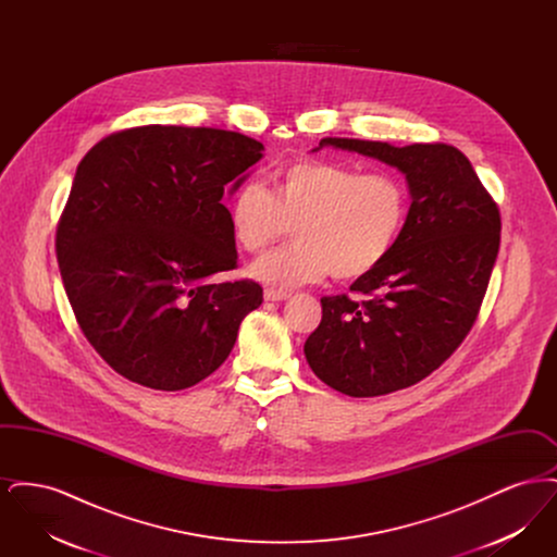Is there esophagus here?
Here are the masks:
<instances>
[{
	"label": "esophagus",
	"mask_w": 557,
	"mask_h": 557,
	"mask_svg": "<svg viewBox=\"0 0 557 557\" xmlns=\"http://www.w3.org/2000/svg\"><path fill=\"white\" fill-rule=\"evenodd\" d=\"M290 298V292L277 290V288H265V300H286Z\"/></svg>",
	"instance_id": "34e87169"
}]
</instances>
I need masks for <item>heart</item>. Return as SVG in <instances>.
I'll return each mask as SVG.
<instances>
[{
    "mask_svg": "<svg viewBox=\"0 0 557 557\" xmlns=\"http://www.w3.org/2000/svg\"><path fill=\"white\" fill-rule=\"evenodd\" d=\"M411 196L391 171L361 173L334 160H294L271 187L246 182L227 202L239 248L263 255L292 232L296 242L255 263L250 273L294 288L325 275L350 282L382 265L405 232Z\"/></svg>",
    "mask_w": 557,
    "mask_h": 557,
    "instance_id": "obj_1",
    "label": "heart"
}]
</instances>
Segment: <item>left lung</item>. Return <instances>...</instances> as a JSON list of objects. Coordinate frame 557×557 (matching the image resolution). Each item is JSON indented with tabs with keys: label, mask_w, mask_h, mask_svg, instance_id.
I'll return each instance as SVG.
<instances>
[{
	"label": "left lung",
	"mask_w": 557,
	"mask_h": 557,
	"mask_svg": "<svg viewBox=\"0 0 557 557\" xmlns=\"http://www.w3.org/2000/svg\"><path fill=\"white\" fill-rule=\"evenodd\" d=\"M405 173L411 209L393 255L321 298L305 355L321 382L348 397H380L438 370L470 334L502 242V214L474 166L449 144L391 146L323 137Z\"/></svg>",
	"instance_id": "obj_1"
}]
</instances>
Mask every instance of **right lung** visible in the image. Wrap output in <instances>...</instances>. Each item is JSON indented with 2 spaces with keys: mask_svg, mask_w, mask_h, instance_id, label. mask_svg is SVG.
<instances>
[{
  "mask_svg": "<svg viewBox=\"0 0 557 557\" xmlns=\"http://www.w3.org/2000/svg\"><path fill=\"white\" fill-rule=\"evenodd\" d=\"M261 152L242 133L144 125L81 160L55 255L81 332L123 377L169 393L198 384L263 302L252 280L209 282L238 267L223 196Z\"/></svg>",
  "mask_w": 557,
  "mask_h": 557,
  "instance_id": "1",
  "label": "right lung"
}]
</instances>
